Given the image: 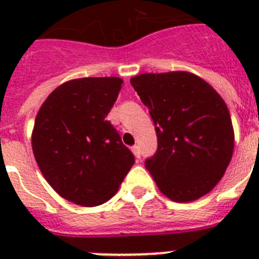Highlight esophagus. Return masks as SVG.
I'll list each match as a JSON object with an SVG mask.
<instances>
[{
  "label": "esophagus",
  "instance_id": "1",
  "mask_svg": "<svg viewBox=\"0 0 259 259\" xmlns=\"http://www.w3.org/2000/svg\"><path fill=\"white\" fill-rule=\"evenodd\" d=\"M132 150H133V153H134V156H136V157H137V158L141 157V150H140V146L134 145L133 148H132Z\"/></svg>",
  "mask_w": 259,
  "mask_h": 259
}]
</instances>
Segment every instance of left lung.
<instances>
[{
	"instance_id": "obj_1",
	"label": "left lung",
	"mask_w": 259,
	"mask_h": 259,
	"mask_svg": "<svg viewBox=\"0 0 259 259\" xmlns=\"http://www.w3.org/2000/svg\"><path fill=\"white\" fill-rule=\"evenodd\" d=\"M130 83L156 127L157 150L145 168L158 189L177 203L207 195L233 157L234 129L225 101L185 71L141 74Z\"/></svg>"
}]
</instances>
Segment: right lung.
<instances>
[{
  "label": "right lung",
  "mask_w": 259,
  "mask_h": 259,
  "mask_svg": "<svg viewBox=\"0 0 259 259\" xmlns=\"http://www.w3.org/2000/svg\"><path fill=\"white\" fill-rule=\"evenodd\" d=\"M123 80L115 76L68 80L38 110L32 149L48 184L83 207L103 204L115 195L134 164L107 114Z\"/></svg>",
  "instance_id": "right-lung-1"
}]
</instances>
